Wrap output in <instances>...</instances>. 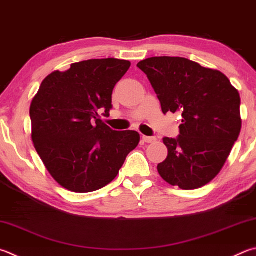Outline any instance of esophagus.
<instances>
[{
	"label": "esophagus",
	"instance_id": "1",
	"mask_svg": "<svg viewBox=\"0 0 256 256\" xmlns=\"http://www.w3.org/2000/svg\"><path fill=\"white\" fill-rule=\"evenodd\" d=\"M142 140L146 142V143H152V142H156V138L154 136H142Z\"/></svg>",
	"mask_w": 256,
	"mask_h": 256
}]
</instances>
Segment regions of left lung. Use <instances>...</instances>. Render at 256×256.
Returning a JSON list of instances; mask_svg holds the SVG:
<instances>
[{
  "mask_svg": "<svg viewBox=\"0 0 256 256\" xmlns=\"http://www.w3.org/2000/svg\"><path fill=\"white\" fill-rule=\"evenodd\" d=\"M138 67L150 80L164 114L182 116L178 138H164L168 156L158 164L159 174L184 190L209 184L240 136L238 90L220 70L186 58L152 57Z\"/></svg>",
  "mask_w": 256,
  "mask_h": 256,
  "instance_id": "1",
  "label": "left lung"
}]
</instances>
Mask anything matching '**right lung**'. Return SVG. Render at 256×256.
I'll return each instance as SVG.
<instances>
[{"label": "right lung", "mask_w": 256, "mask_h": 256, "mask_svg": "<svg viewBox=\"0 0 256 256\" xmlns=\"http://www.w3.org/2000/svg\"><path fill=\"white\" fill-rule=\"evenodd\" d=\"M131 62L90 59L56 70L30 106L34 146L51 176L67 190L90 192L116 178L140 142L136 131H113L98 118L112 108L113 90Z\"/></svg>", "instance_id": "add662e5"}]
</instances>
